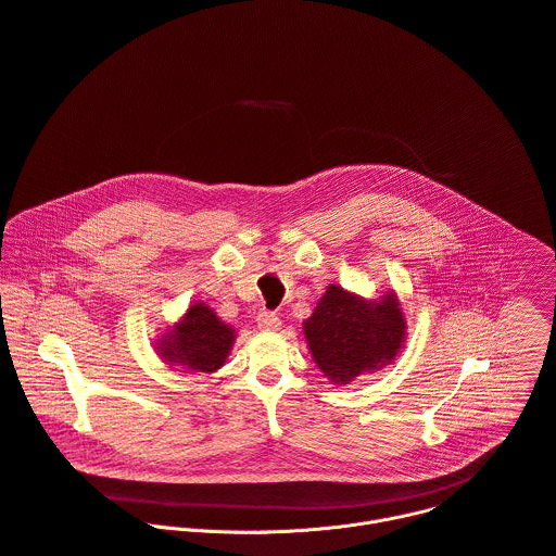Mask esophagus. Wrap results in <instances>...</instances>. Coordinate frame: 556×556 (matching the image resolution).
<instances>
[{"label": "esophagus", "mask_w": 556, "mask_h": 556, "mask_svg": "<svg viewBox=\"0 0 556 556\" xmlns=\"http://www.w3.org/2000/svg\"><path fill=\"white\" fill-rule=\"evenodd\" d=\"M279 325H281V320H279V316H277L275 312L262 309V312L257 314V327H260V329H264V331H275V329H279Z\"/></svg>", "instance_id": "1"}]
</instances>
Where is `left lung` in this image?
Instances as JSON below:
<instances>
[{
  "mask_svg": "<svg viewBox=\"0 0 556 556\" xmlns=\"http://www.w3.org/2000/svg\"><path fill=\"white\" fill-rule=\"evenodd\" d=\"M309 353L333 384H349L362 374L391 364L406 338V318L395 292L366 301L340 286H329L303 320Z\"/></svg>",
  "mask_w": 556,
  "mask_h": 556,
  "instance_id": "8db88e82",
  "label": "left lung"
}]
</instances>
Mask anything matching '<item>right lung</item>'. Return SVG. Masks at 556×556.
<instances>
[{"label":"right lung","instance_id":"add662e5","mask_svg":"<svg viewBox=\"0 0 556 556\" xmlns=\"http://www.w3.org/2000/svg\"><path fill=\"white\" fill-rule=\"evenodd\" d=\"M233 342L236 329L199 301L156 340L154 349L165 364H178L194 374H214L227 362Z\"/></svg>","mask_w":556,"mask_h":556}]
</instances>
